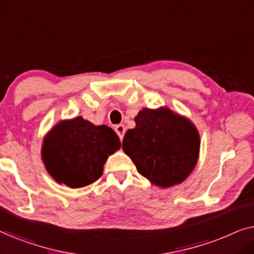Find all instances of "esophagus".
Here are the masks:
<instances>
[{
  "instance_id": "1",
  "label": "esophagus",
  "mask_w": 254,
  "mask_h": 254,
  "mask_svg": "<svg viewBox=\"0 0 254 254\" xmlns=\"http://www.w3.org/2000/svg\"><path fill=\"white\" fill-rule=\"evenodd\" d=\"M116 133L118 134V136L120 137V140H123L124 138V135H125V131H126V128H125L124 125H118V126H116Z\"/></svg>"
}]
</instances>
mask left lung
<instances>
[{"label":"left lung","mask_w":254,"mask_h":254,"mask_svg":"<svg viewBox=\"0 0 254 254\" xmlns=\"http://www.w3.org/2000/svg\"><path fill=\"white\" fill-rule=\"evenodd\" d=\"M135 124L125 134L123 149L137 172L164 189L183 183L199 157L200 136L195 126L166 107L140 111Z\"/></svg>","instance_id":"8db88e82"}]
</instances>
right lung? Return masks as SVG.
I'll list each match as a JSON object with an SVG mask.
<instances>
[{
	"instance_id": "right-lung-1",
	"label": "right lung",
	"mask_w": 254,
	"mask_h": 254,
	"mask_svg": "<svg viewBox=\"0 0 254 254\" xmlns=\"http://www.w3.org/2000/svg\"><path fill=\"white\" fill-rule=\"evenodd\" d=\"M120 145L112 128L95 126L77 117L58 124L48 133L41 156L48 173L59 184L79 189L102 177L104 163Z\"/></svg>"
}]
</instances>
